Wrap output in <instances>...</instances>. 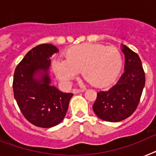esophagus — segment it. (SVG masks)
Returning a JSON list of instances; mask_svg holds the SVG:
<instances>
[{
	"label": "esophagus",
	"instance_id": "esophagus-1",
	"mask_svg": "<svg viewBox=\"0 0 156 156\" xmlns=\"http://www.w3.org/2000/svg\"><path fill=\"white\" fill-rule=\"evenodd\" d=\"M84 91V89H80V88H74V89L73 90V92L74 94H77V93H80V92H83Z\"/></svg>",
	"mask_w": 156,
	"mask_h": 156
}]
</instances>
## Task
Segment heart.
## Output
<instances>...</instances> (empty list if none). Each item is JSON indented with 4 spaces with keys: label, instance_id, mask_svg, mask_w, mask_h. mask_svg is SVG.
<instances>
[{
    "label": "heart",
    "instance_id": "heart-1",
    "mask_svg": "<svg viewBox=\"0 0 156 156\" xmlns=\"http://www.w3.org/2000/svg\"><path fill=\"white\" fill-rule=\"evenodd\" d=\"M121 67L119 50L98 44L73 48L67 52L66 60L58 59L53 63L56 76L64 83H70L82 70L87 81L97 87H106L112 83Z\"/></svg>",
    "mask_w": 156,
    "mask_h": 156
}]
</instances>
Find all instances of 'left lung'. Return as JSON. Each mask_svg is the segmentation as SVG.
<instances>
[{"mask_svg":"<svg viewBox=\"0 0 156 156\" xmlns=\"http://www.w3.org/2000/svg\"><path fill=\"white\" fill-rule=\"evenodd\" d=\"M122 52L125 55V72L110 89L97 92L92 106L96 115L108 122L121 121L132 115L145 85V73L138 54L126 45Z\"/></svg>","mask_w":156,"mask_h":156,"instance_id":"obj_1","label":"left lung"}]
</instances>
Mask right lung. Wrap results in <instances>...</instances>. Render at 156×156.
Instances as JSON below:
<instances>
[{
	"label": "right lung",
	"mask_w": 156,
	"mask_h": 156,
	"mask_svg": "<svg viewBox=\"0 0 156 156\" xmlns=\"http://www.w3.org/2000/svg\"><path fill=\"white\" fill-rule=\"evenodd\" d=\"M57 52L56 47L51 44L36 46L25 55L14 72V98L24 118L37 127L48 128L59 124L66 115L73 96L50 85L48 76L50 57ZM39 70L46 73L38 81L34 76Z\"/></svg>",
	"instance_id": "add662e5"
}]
</instances>
